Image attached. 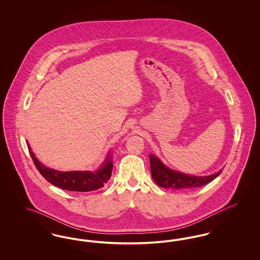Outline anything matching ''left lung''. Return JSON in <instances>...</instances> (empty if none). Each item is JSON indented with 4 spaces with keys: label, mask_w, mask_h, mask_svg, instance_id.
<instances>
[{
    "label": "left lung",
    "mask_w": 260,
    "mask_h": 260,
    "mask_svg": "<svg viewBox=\"0 0 260 260\" xmlns=\"http://www.w3.org/2000/svg\"><path fill=\"white\" fill-rule=\"evenodd\" d=\"M149 158L151 174L154 181L162 188H170L173 190L192 189L206 185L216 178L222 172L220 171L219 173L209 176H193L170 170L153 155H150Z\"/></svg>",
    "instance_id": "1"
}]
</instances>
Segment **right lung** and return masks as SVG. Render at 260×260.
<instances>
[{
	"mask_svg": "<svg viewBox=\"0 0 260 260\" xmlns=\"http://www.w3.org/2000/svg\"><path fill=\"white\" fill-rule=\"evenodd\" d=\"M30 156L34 161L39 173L52 185L68 191L89 192L103 187L111 177L113 164L109 157L103 162L102 167L96 172H58L49 169L38 161L27 142Z\"/></svg>",
	"mask_w": 260,
	"mask_h": 260,
	"instance_id": "obj_1",
	"label": "right lung"
}]
</instances>
